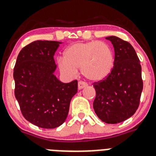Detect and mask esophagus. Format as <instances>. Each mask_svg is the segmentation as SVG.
Instances as JSON below:
<instances>
[{
  "label": "esophagus",
  "instance_id": "obj_1",
  "mask_svg": "<svg viewBox=\"0 0 156 156\" xmlns=\"http://www.w3.org/2000/svg\"><path fill=\"white\" fill-rule=\"evenodd\" d=\"M87 86V83L83 82V81H80V82L78 83V88H79V90H81L83 88L86 87Z\"/></svg>",
  "mask_w": 156,
  "mask_h": 156
}]
</instances>
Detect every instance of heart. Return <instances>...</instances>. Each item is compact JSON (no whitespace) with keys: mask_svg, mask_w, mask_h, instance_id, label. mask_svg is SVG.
<instances>
[{"mask_svg":"<svg viewBox=\"0 0 156 156\" xmlns=\"http://www.w3.org/2000/svg\"><path fill=\"white\" fill-rule=\"evenodd\" d=\"M62 73L73 76L80 68L82 74L92 81L105 79L111 73L114 64V54L107 44L99 41L78 42L70 45L58 59Z\"/></svg>","mask_w":156,"mask_h":156,"instance_id":"b5f03b06","label":"heart"}]
</instances>
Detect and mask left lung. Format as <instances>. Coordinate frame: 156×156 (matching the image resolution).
<instances>
[{"instance_id": "8db88e82", "label": "left lung", "mask_w": 156, "mask_h": 156, "mask_svg": "<svg viewBox=\"0 0 156 156\" xmlns=\"http://www.w3.org/2000/svg\"><path fill=\"white\" fill-rule=\"evenodd\" d=\"M113 45L114 66L105 79L94 83L95 113L103 122H123L137 111L143 90L141 66L132 45L115 36L105 37Z\"/></svg>"}]
</instances>
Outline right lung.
Masks as SVG:
<instances>
[{
	"label": "right lung",
	"mask_w": 156,
	"mask_h": 156,
	"mask_svg": "<svg viewBox=\"0 0 156 156\" xmlns=\"http://www.w3.org/2000/svg\"><path fill=\"white\" fill-rule=\"evenodd\" d=\"M62 42L36 41L23 48L17 57L13 77L15 95L24 118L45 129L66 121L77 80L65 83L55 76V53Z\"/></svg>",
	"instance_id": "right-lung-1"
}]
</instances>
